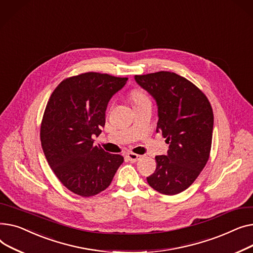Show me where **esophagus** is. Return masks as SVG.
I'll return each mask as SVG.
<instances>
[{
  "mask_svg": "<svg viewBox=\"0 0 253 253\" xmlns=\"http://www.w3.org/2000/svg\"><path fill=\"white\" fill-rule=\"evenodd\" d=\"M126 157L131 162H137L141 159V155H138V154H135V153H127Z\"/></svg>",
  "mask_w": 253,
  "mask_h": 253,
  "instance_id": "esophagus-1",
  "label": "esophagus"
}]
</instances>
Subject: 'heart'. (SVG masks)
<instances>
[{
  "instance_id": "heart-1",
  "label": "heart",
  "mask_w": 253,
  "mask_h": 253,
  "mask_svg": "<svg viewBox=\"0 0 253 253\" xmlns=\"http://www.w3.org/2000/svg\"><path fill=\"white\" fill-rule=\"evenodd\" d=\"M129 97L131 99V101L133 102V104H139V103H142V102H146V101H149V99H148L147 95L141 91V90H133L130 92L129 94Z\"/></svg>"
}]
</instances>
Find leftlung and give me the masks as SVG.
Segmentation results:
<instances>
[{"mask_svg":"<svg viewBox=\"0 0 253 253\" xmlns=\"http://www.w3.org/2000/svg\"><path fill=\"white\" fill-rule=\"evenodd\" d=\"M136 83L156 102L161 132L169 145L167 155L147 182L157 192L175 195L189 188L210 157L213 113L206 96L183 77L169 71L135 76Z\"/></svg>","mask_w":253,"mask_h":253,"instance_id":"8db88e82","label":"left lung"}]
</instances>
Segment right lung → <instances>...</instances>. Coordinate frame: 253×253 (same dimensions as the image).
Wrapping results in <instances>:
<instances>
[{
  "mask_svg": "<svg viewBox=\"0 0 253 253\" xmlns=\"http://www.w3.org/2000/svg\"><path fill=\"white\" fill-rule=\"evenodd\" d=\"M126 78L86 72L64 80L52 93L42 126L44 156L68 190L83 197L105 190L124 157L94 145L105 126L110 99L126 85Z\"/></svg>",
  "mask_w": 253,
  "mask_h": 253,
  "instance_id": "add662e5",
  "label": "right lung"
}]
</instances>
